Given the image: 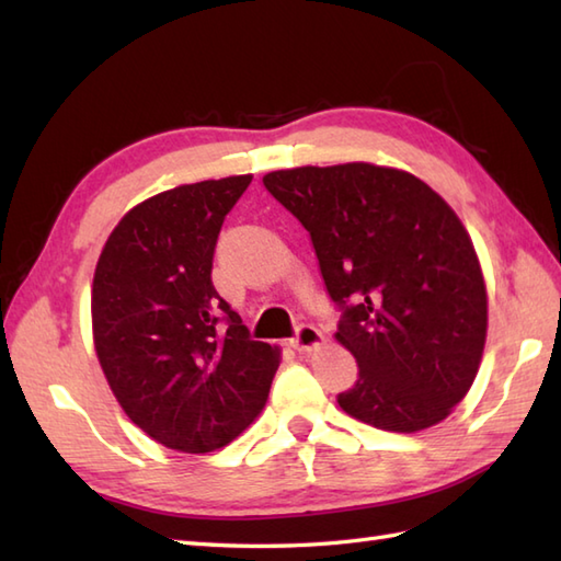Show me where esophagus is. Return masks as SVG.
<instances>
[{"label":"esophagus","mask_w":561,"mask_h":561,"mask_svg":"<svg viewBox=\"0 0 561 561\" xmlns=\"http://www.w3.org/2000/svg\"><path fill=\"white\" fill-rule=\"evenodd\" d=\"M323 344V332L313 325H299L296 328V335L291 337V347L296 352H311Z\"/></svg>","instance_id":"34e87169"}]
</instances>
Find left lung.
I'll return each mask as SVG.
<instances>
[{
    "mask_svg": "<svg viewBox=\"0 0 561 561\" xmlns=\"http://www.w3.org/2000/svg\"><path fill=\"white\" fill-rule=\"evenodd\" d=\"M262 183L311 233L335 340L359 378L340 408L383 432L446 420L468 396L486 340V287L468 231L408 171L374 163L301 165Z\"/></svg>",
    "mask_w": 561,
    "mask_h": 561,
    "instance_id": "left-lung-1",
    "label": "left lung"
}]
</instances>
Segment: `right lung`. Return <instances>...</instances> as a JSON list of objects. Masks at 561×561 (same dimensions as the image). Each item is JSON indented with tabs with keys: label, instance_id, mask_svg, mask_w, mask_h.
Returning a JSON list of instances; mask_svg holds the SVG:
<instances>
[{
	"label": "right lung",
	"instance_id": "1",
	"mask_svg": "<svg viewBox=\"0 0 561 561\" xmlns=\"http://www.w3.org/2000/svg\"><path fill=\"white\" fill-rule=\"evenodd\" d=\"M253 175L178 185L129 209L91 289L93 344L125 414L165 448L217 450L253 424L279 347L250 337L211 284L226 214Z\"/></svg>",
	"mask_w": 561,
	"mask_h": 561
}]
</instances>
